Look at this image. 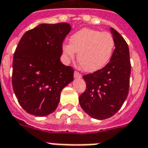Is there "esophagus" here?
Masks as SVG:
<instances>
[{"instance_id": "1", "label": "esophagus", "mask_w": 148, "mask_h": 148, "mask_svg": "<svg viewBox=\"0 0 148 148\" xmlns=\"http://www.w3.org/2000/svg\"><path fill=\"white\" fill-rule=\"evenodd\" d=\"M74 77H82V74L79 72H77V71H74Z\"/></svg>"}]
</instances>
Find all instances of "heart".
<instances>
[{
    "label": "heart",
    "mask_w": 148,
    "mask_h": 148,
    "mask_svg": "<svg viewBox=\"0 0 148 148\" xmlns=\"http://www.w3.org/2000/svg\"><path fill=\"white\" fill-rule=\"evenodd\" d=\"M70 43H63L62 51L66 62L77 59L84 71L95 72L105 67L111 60L115 39L110 32L92 28H82L71 35Z\"/></svg>",
    "instance_id": "1"
}]
</instances>
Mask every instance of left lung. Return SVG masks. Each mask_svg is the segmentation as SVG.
Segmentation results:
<instances>
[{"label":"left lung","instance_id":"obj_1","mask_svg":"<svg viewBox=\"0 0 148 148\" xmlns=\"http://www.w3.org/2000/svg\"><path fill=\"white\" fill-rule=\"evenodd\" d=\"M115 39L114 51L105 67L85 74L86 88L79 96L82 109L90 116L104 120L112 116L123 106L129 90L131 62L126 41L111 28Z\"/></svg>","mask_w":148,"mask_h":148}]
</instances>
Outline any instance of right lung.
<instances>
[{"label":"right lung","instance_id":"add662e5","mask_svg":"<svg viewBox=\"0 0 148 148\" xmlns=\"http://www.w3.org/2000/svg\"><path fill=\"white\" fill-rule=\"evenodd\" d=\"M71 30L67 23L39 24L26 32L18 43L12 84L18 102L27 113H52L62 89L74 79L73 67L60 61L62 42Z\"/></svg>","mask_w":148,"mask_h":148}]
</instances>
